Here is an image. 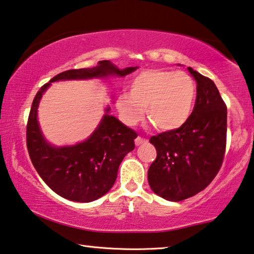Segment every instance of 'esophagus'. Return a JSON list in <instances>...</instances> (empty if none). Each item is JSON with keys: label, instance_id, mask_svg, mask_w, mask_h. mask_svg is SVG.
Masks as SVG:
<instances>
[{"label": "esophagus", "instance_id": "1", "mask_svg": "<svg viewBox=\"0 0 254 254\" xmlns=\"http://www.w3.org/2000/svg\"><path fill=\"white\" fill-rule=\"evenodd\" d=\"M146 141H147V140L145 138H142V137H137V138H135V140H134L135 145H137V146L142 145V143H145Z\"/></svg>", "mask_w": 254, "mask_h": 254}]
</instances>
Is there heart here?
Here are the masks:
<instances>
[{
  "instance_id": "obj_1",
  "label": "heart",
  "mask_w": 254,
  "mask_h": 254,
  "mask_svg": "<svg viewBox=\"0 0 254 254\" xmlns=\"http://www.w3.org/2000/svg\"><path fill=\"white\" fill-rule=\"evenodd\" d=\"M196 84L188 74L173 70H146L128 85V93L117 97L116 107L122 121L135 126L148 113L149 120L162 131L183 127L191 114Z\"/></svg>"
}]
</instances>
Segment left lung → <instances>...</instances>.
I'll use <instances>...</instances> for the list:
<instances>
[{"instance_id":"obj_1","label":"left lung","mask_w":254,"mask_h":254,"mask_svg":"<svg viewBox=\"0 0 254 254\" xmlns=\"http://www.w3.org/2000/svg\"><path fill=\"white\" fill-rule=\"evenodd\" d=\"M197 83L196 100L183 127L153 135L157 156L148 170L155 194L180 202L205 189L224 162L227 141V106L209 77L188 67Z\"/></svg>"}]
</instances>
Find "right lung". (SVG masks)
Here are the masks:
<instances>
[{
  "label": "right lung",
  "mask_w": 254,
  "mask_h": 254,
  "mask_svg": "<svg viewBox=\"0 0 254 254\" xmlns=\"http://www.w3.org/2000/svg\"><path fill=\"white\" fill-rule=\"evenodd\" d=\"M135 69L137 67L119 69L109 60H101L96 67L63 71L37 91L26 127V145L37 173L62 197L88 203L105 195L114 185L124 156L134 149L137 133L106 113L99 127L85 141L59 148L50 146L44 140L37 122V107L44 91L51 82L58 79L126 76Z\"/></svg>",
  "instance_id": "right-lung-1"
}]
</instances>
